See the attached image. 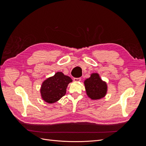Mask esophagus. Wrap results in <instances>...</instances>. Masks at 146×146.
I'll list each match as a JSON object with an SVG mask.
<instances>
[{
  "instance_id": "obj_1",
  "label": "esophagus",
  "mask_w": 146,
  "mask_h": 146,
  "mask_svg": "<svg viewBox=\"0 0 146 146\" xmlns=\"http://www.w3.org/2000/svg\"><path fill=\"white\" fill-rule=\"evenodd\" d=\"M74 81L75 82H80L81 81V78H74Z\"/></svg>"
}]
</instances>
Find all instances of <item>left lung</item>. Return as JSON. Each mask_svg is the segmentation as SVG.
I'll list each match as a JSON object with an SVG mask.
<instances>
[{"label": "left lung", "mask_w": 146, "mask_h": 146, "mask_svg": "<svg viewBox=\"0 0 146 146\" xmlns=\"http://www.w3.org/2000/svg\"><path fill=\"white\" fill-rule=\"evenodd\" d=\"M86 94L92 100L102 99L107 93V84L103 81L98 73H92L84 81Z\"/></svg>", "instance_id": "1"}]
</instances>
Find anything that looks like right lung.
<instances>
[{
    "instance_id": "right-lung-1",
    "label": "right lung",
    "mask_w": 146,
    "mask_h": 146,
    "mask_svg": "<svg viewBox=\"0 0 146 146\" xmlns=\"http://www.w3.org/2000/svg\"><path fill=\"white\" fill-rule=\"evenodd\" d=\"M72 82L71 78L63 72H56L42 82L40 89L41 98L48 104L56 102L65 95L68 85Z\"/></svg>"
}]
</instances>
